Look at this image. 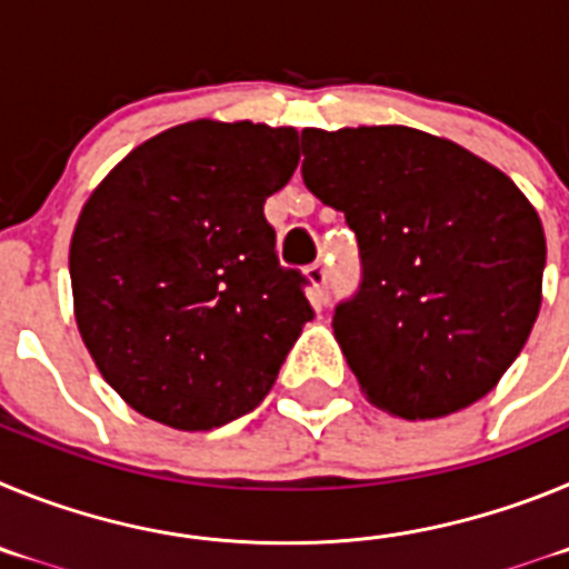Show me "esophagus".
<instances>
[{
	"instance_id": "obj_1",
	"label": "esophagus",
	"mask_w": 569,
	"mask_h": 569,
	"mask_svg": "<svg viewBox=\"0 0 569 569\" xmlns=\"http://www.w3.org/2000/svg\"><path fill=\"white\" fill-rule=\"evenodd\" d=\"M305 276H308L310 288H313V299L321 305L325 301V284H328V268L325 264H310Z\"/></svg>"
}]
</instances>
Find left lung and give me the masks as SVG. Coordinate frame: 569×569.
<instances>
[{
	"instance_id": "left-lung-1",
	"label": "left lung",
	"mask_w": 569,
	"mask_h": 569,
	"mask_svg": "<svg viewBox=\"0 0 569 569\" xmlns=\"http://www.w3.org/2000/svg\"><path fill=\"white\" fill-rule=\"evenodd\" d=\"M301 179L341 210L361 288L333 333L370 405L399 419L459 413L499 385L541 308L547 241L510 176L405 128L301 130Z\"/></svg>"
}]
</instances>
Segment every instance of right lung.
<instances>
[{
    "instance_id": "right-lung-1",
    "label": "right lung",
    "mask_w": 569,
    "mask_h": 569,
    "mask_svg": "<svg viewBox=\"0 0 569 569\" xmlns=\"http://www.w3.org/2000/svg\"><path fill=\"white\" fill-rule=\"evenodd\" d=\"M296 142L293 128L176 124L130 150L84 202L70 239L73 316L136 413L210 430L270 393L313 319L264 219L299 164Z\"/></svg>"
}]
</instances>
